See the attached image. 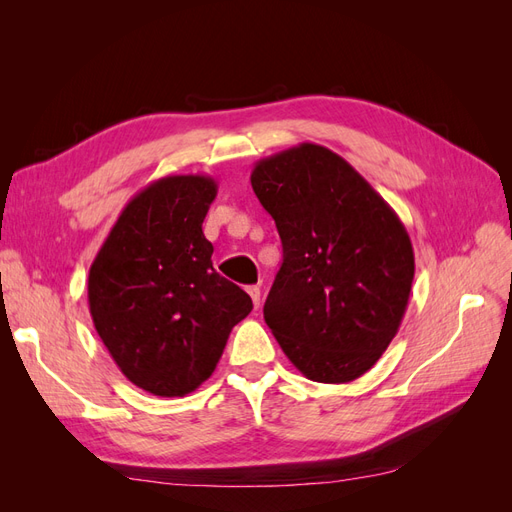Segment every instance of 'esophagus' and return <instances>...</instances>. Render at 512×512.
<instances>
[{
    "mask_svg": "<svg viewBox=\"0 0 512 512\" xmlns=\"http://www.w3.org/2000/svg\"><path fill=\"white\" fill-rule=\"evenodd\" d=\"M247 294H250L254 307L258 309L260 307V288L258 286H247Z\"/></svg>",
    "mask_w": 512,
    "mask_h": 512,
    "instance_id": "obj_1",
    "label": "esophagus"
}]
</instances>
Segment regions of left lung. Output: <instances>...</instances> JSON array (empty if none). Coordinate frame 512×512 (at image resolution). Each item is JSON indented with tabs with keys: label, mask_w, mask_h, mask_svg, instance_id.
Returning a JSON list of instances; mask_svg holds the SVG:
<instances>
[{
	"label": "left lung",
	"mask_w": 512,
	"mask_h": 512,
	"mask_svg": "<svg viewBox=\"0 0 512 512\" xmlns=\"http://www.w3.org/2000/svg\"><path fill=\"white\" fill-rule=\"evenodd\" d=\"M250 179L284 247L262 309L277 344L309 380L361 378L406 314L414 280L406 226L322 145L301 143L262 158Z\"/></svg>",
	"instance_id": "obj_1"
}]
</instances>
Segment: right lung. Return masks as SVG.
<instances>
[{"mask_svg": "<svg viewBox=\"0 0 512 512\" xmlns=\"http://www.w3.org/2000/svg\"><path fill=\"white\" fill-rule=\"evenodd\" d=\"M218 194L207 175H168L123 207L87 280L89 312L113 361L158 397L196 391L228 335L252 312L250 294L213 269L203 235Z\"/></svg>", "mask_w": 512, "mask_h": 512, "instance_id": "obj_1", "label": "right lung"}]
</instances>
